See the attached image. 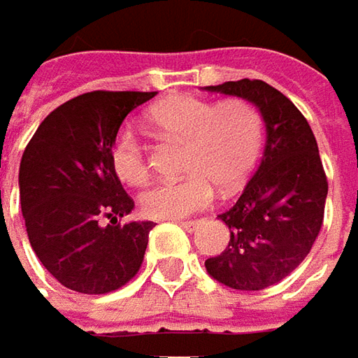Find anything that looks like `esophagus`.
<instances>
[{"instance_id":"obj_1","label":"esophagus","mask_w":358,"mask_h":358,"mask_svg":"<svg viewBox=\"0 0 358 358\" xmlns=\"http://www.w3.org/2000/svg\"><path fill=\"white\" fill-rule=\"evenodd\" d=\"M178 223H180V227H184V229H186V231H194L199 225L198 220H194V221H178Z\"/></svg>"}]
</instances>
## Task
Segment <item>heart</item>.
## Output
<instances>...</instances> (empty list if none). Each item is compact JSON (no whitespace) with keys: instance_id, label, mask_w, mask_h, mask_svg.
<instances>
[{"instance_id":"1","label":"heart","mask_w":358,"mask_h":358,"mask_svg":"<svg viewBox=\"0 0 358 358\" xmlns=\"http://www.w3.org/2000/svg\"><path fill=\"white\" fill-rule=\"evenodd\" d=\"M147 125L162 141L184 143L186 176L162 180L141 194V208L155 220H178L208 208L221 192L239 188L255 169L264 121L243 97L210 101L194 96L162 99L148 109ZM111 166L121 182L141 186L148 178V148L133 131H121L111 145Z\"/></svg>"}]
</instances>
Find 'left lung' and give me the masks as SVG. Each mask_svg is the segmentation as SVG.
<instances>
[{
  "instance_id": "1",
  "label": "left lung",
  "mask_w": 358,
  "mask_h": 358,
  "mask_svg": "<svg viewBox=\"0 0 358 358\" xmlns=\"http://www.w3.org/2000/svg\"><path fill=\"white\" fill-rule=\"evenodd\" d=\"M206 90L252 101L266 127L259 169L237 203L217 215L229 227V245L206 261V271L233 290H264L308 257L322 229L327 176L317 143L300 109L262 80Z\"/></svg>"
}]
</instances>
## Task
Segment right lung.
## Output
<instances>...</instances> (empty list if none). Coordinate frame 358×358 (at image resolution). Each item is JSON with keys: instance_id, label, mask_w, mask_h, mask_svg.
<instances>
[{"instance_id": "right-lung-1", "label": "right lung", "mask_w": 358, "mask_h": 358, "mask_svg": "<svg viewBox=\"0 0 358 358\" xmlns=\"http://www.w3.org/2000/svg\"><path fill=\"white\" fill-rule=\"evenodd\" d=\"M157 92H87L38 125L19 166V196L29 243L62 286L108 294L141 268L152 221L117 217L135 201L111 166L123 119ZM101 219H111L101 226Z\"/></svg>"}]
</instances>
